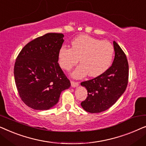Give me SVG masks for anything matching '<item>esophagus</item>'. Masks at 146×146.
<instances>
[{
	"label": "esophagus",
	"mask_w": 146,
	"mask_h": 146,
	"mask_svg": "<svg viewBox=\"0 0 146 146\" xmlns=\"http://www.w3.org/2000/svg\"><path fill=\"white\" fill-rule=\"evenodd\" d=\"M78 85H79V82H77L71 81V86L72 87H73V88L77 87Z\"/></svg>",
	"instance_id": "esophagus-1"
}]
</instances>
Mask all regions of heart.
<instances>
[{
	"label": "heart",
	"mask_w": 146,
	"mask_h": 146,
	"mask_svg": "<svg viewBox=\"0 0 146 146\" xmlns=\"http://www.w3.org/2000/svg\"><path fill=\"white\" fill-rule=\"evenodd\" d=\"M113 54L114 47L110 42L82 35L71 41V48L62 46L59 49L58 60L60 66L68 71L80 58L81 64L72 73L75 78H81L88 74L90 77H97L109 68Z\"/></svg>",
	"instance_id": "1"
}]
</instances>
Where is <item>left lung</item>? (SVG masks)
Listing matches in <instances>:
<instances>
[{
	"label": "left lung",
	"mask_w": 146,
	"mask_h": 146,
	"mask_svg": "<svg viewBox=\"0 0 146 146\" xmlns=\"http://www.w3.org/2000/svg\"><path fill=\"white\" fill-rule=\"evenodd\" d=\"M115 57L112 65L102 74L81 82L88 91V96L82 102L83 109L90 113L106 110L123 94L128 83L129 66L125 53L113 41Z\"/></svg>",
	"instance_id": "8db88e82"
}]
</instances>
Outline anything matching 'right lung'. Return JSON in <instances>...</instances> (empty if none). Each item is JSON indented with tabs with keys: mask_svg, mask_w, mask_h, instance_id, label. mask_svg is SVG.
Returning a JSON list of instances; mask_svg holds the SVG:
<instances>
[{
	"mask_svg": "<svg viewBox=\"0 0 146 146\" xmlns=\"http://www.w3.org/2000/svg\"><path fill=\"white\" fill-rule=\"evenodd\" d=\"M62 33H48L26 44L16 59L15 84L23 102L37 110L56 104L70 82L58 62V53L64 42Z\"/></svg>",
	"mask_w": 146,
	"mask_h": 146,
	"instance_id": "obj_1",
	"label": "right lung"
}]
</instances>
